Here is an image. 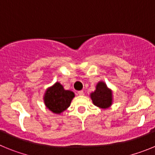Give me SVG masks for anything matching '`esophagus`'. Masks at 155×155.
<instances>
[{
    "mask_svg": "<svg viewBox=\"0 0 155 155\" xmlns=\"http://www.w3.org/2000/svg\"><path fill=\"white\" fill-rule=\"evenodd\" d=\"M78 93L79 95H81V96H82V95H84V91H79Z\"/></svg>",
    "mask_w": 155,
    "mask_h": 155,
    "instance_id": "obj_1",
    "label": "esophagus"
}]
</instances>
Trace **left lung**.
<instances>
[{
  "label": "left lung",
  "mask_w": 155,
  "mask_h": 155,
  "mask_svg": "<svg viewBox=\"0 0 155 155\" xmlns=\"http://www.w3.org/2000/svg\"><path fill=\"white\" fill-rule=\"evenodd\" d=\"M90 97L93 104L101 109H108L113 104V91L104 81L98 82L95 90L90 94Z\"/></svg>",
  "instance_id": "1"
}]
</instances>
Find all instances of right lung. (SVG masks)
I'll use <instances>...</instances> for the list:
<instances>
[{
  "label": "right lung",
  "mask_w": 155,
  "mask_h": 155,
  "mask_svg": "<svg viewBox=\"0 0 155 155\" xmlns=\"http://www.w3.org/2000/svg\"><path fill=\"white\" fill-rule=\"evenodd\" d=\"M74 96L73 91L65 90L61 83L56 82L46 90L43 100L49 110L55 114H61L71 105Z\"/></svg>",
  "instance_id": "1"
}]
</instances>
